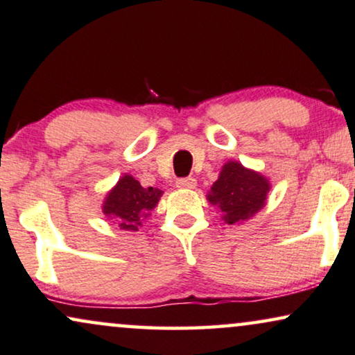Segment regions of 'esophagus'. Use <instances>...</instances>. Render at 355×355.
I'll return each instance as SVG.
<instances>
[{
	"instance_id": "34e87169",
	"label": "esophagus",
	"mask_w": 355,
	"mask_h": 355,
	"mask_svg": "<svg viewBox=\"0 0 355 355\" xmlns=\"http://www.w3.org/2000/svg\"><path fill=\"white\" fill-rule=\"evenodd\" d=\"M177 187L178 188H185V190H193V188H196V180L191 177H187V178H180V180H177Z\"/></svg>"
}]
</instances>
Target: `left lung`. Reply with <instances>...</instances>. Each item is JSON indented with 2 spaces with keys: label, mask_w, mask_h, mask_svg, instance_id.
I'll list each match as a JSON object with an SVG mask.
<instances>
[{
  "label": "left lung",
  "mask_w": 355,
  "mask_h": 355,
  "mask_svg": "<svg viewBox=\"0 0 355 355\" xmlns=\"http://www.w3.org/2000/svg\"><path fill=\"white\" fill-rule=\"evenodd\" d=\"M270 183L263 175L230 160L223 165L218 180L208 193V201L216 205L227 224L248 221L266 206Z\"/></svg>",
  "instance_id": "8db88e82"
}]
</instances>
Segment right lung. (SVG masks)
<instances>
[{
    "label": "right lung",
    "instance_id": "add662e5",
    "mask_svg": "<svg viewBox=\"0 0 355 355\" xmlns=\"http://www.w3.org/2000/svg\"><path fill=\"white\" fill-rule=\"evenodd\" d=\"M162 190L144 188L131 175H124L106 195L103 213L124 231H139L142 221L159 203Z\"/></svg>",
    "mask_w": 355,
    "mask_h": 355
}]
</instances>
